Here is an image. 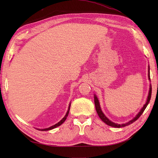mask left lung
Here are the masks:
<instances>
[{
    "label": "left lung",
    "mask_w": 158,
    "mask_h": 158,
    "mask_svg": "<svg viewBox=\"0 0 158 158\" xmlns=\"http://www.w3.org/2000/svg\"><path fill=\"white\" fill-rule=\"evenodd\" d=\"M148 79L149 80H150V66L148 65ZM151 95H152V85L150 84V88H149V92H148V98L146 99V103L144 105V106L142 107V108L140 109V111L138 112V113L136 114V115L134 117L132 120L129 121L127 123H123V124H118V123H113L111 121H110L109 119L105 115L104 113H103L102 110L101 109V107H100V104L99 102V100L98 97L96 96V95L94 94V103H95V109H96V111L97 113L98 114V116L99 117V118L102 119V121H103L105 123L107 124V125L109 126H111L114 128H121V127H126L128 126L129 125H131L132 123H134L135 121H136L137 119L140 117L141 114L144 112V111L145 110V109L146 108L147 106L148 105L150 102V100L151 99Z\"/></svg>",
    "instance_id": "obj_1"
}]
</instances>
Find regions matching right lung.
Segmentation results:
<instances>
[{
    "instance_id": "add662e5",
    "label": "right lung",
    "mask_w": 158,
    "mask_h": 158,
    "mask_svg": "<svg viewBox=\"0 0 158 158\" xmlns=\"http://www.w3.org/2000/svg\"><path fill=\"white\" fill-rule=\"evenodd\" d=\"M70 105H71V103H69V109H68V111H67V112H66V114H65V116L61 119V120L59 122V123H57L56 124H55V125H52V126H51V127H49V128H43V129H40V128H36L37 130H39V131H49V130H52V129H53V128H55L56 127H59L60 125H61L62 124H63L64 121H65V120L66 119V117H68V115H69V111H70Z\"/></svg>"
}]
</instances>
